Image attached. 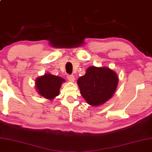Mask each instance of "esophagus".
<instances>
[{"instance_id":"esophagus-1","label":"esophagus","mask_w":152,"mask_h":152,"mask_svg":"<svg viewBox=\"0 0 152 152\" xmlns=\"http://www.w3.org/2000/svg\"><path fill=\"white\" fill-rule=\"evenodd\" d=\"M67 79H68V80L71 82H74L75 79L73 75H67Z\"/></svg>"}]
</instances>
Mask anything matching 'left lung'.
Returning a JSON list of instances; mask_svg holds the SVG:
<instances>
[{
    "instance_id": "obj_1",
    "label": "left lung",
    "mask_w": 152,
    "mask_h": 152,
    "mask_svg": "<svg viewBox=\"0 0 152 152\" xmlns=\"http://www.w3.org/2000/svg\"><path fill=\"white\" fill-rule=\"evenodd\" d=\"M115 72L108 67L89 66L77 84L81 96L89 105L99 106L113 97L118 85Z\"/></svg>"
}]
</instances>
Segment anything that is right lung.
Segmentation results:
<instances>
[{
  "instance_id": "1",
  "label": "right lung",
  "mask_w": 152,
  "mask_h": 152,
  "mask_svg": "<svg viewBox=\"0 0 152 152\" xmlns=\"http://www.w3.org/2000/svg\"><path fill=\"white\" fill-rule=\"evenodd\" d=\"M64 81L65 80L61 77L46 73L44 75L36 79V89L39 95L52 100L56 96H58L60 88Z\"/></svg>"
}]
</instances>
